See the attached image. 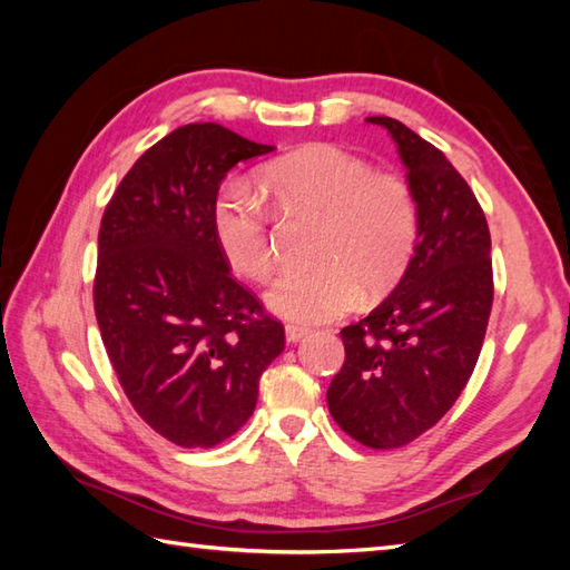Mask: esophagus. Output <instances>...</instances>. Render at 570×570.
<instances>
[{"mask_svg":"<svg viewBox=\"0 0 570 570\" xmlns=\"http://www.w3.org/2000/svg\"><path fill=\"white\" fill-rule=\"evenodd\" d=\"M306 335H308L306 325H296V323H288L286 325V341L288 343H298L301 337H306Z\"/></svg>","mask_w":570,"mask_h":570,"instance_id":"esophagus-1","label":"esophagus"}]
</instances>
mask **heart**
I'll list each match as a JSON object with an SVG mask.
<instances>
[{
  "mask_svg": "<svg viewBox=\"0 0 570 570\" xmlns=\"http://www.w3.org/2000/svg\"><path fill=\"white\" fill-rule=\"evenodd\" d=\"M264 184L292 210L323 217L313 269H286L266 292L282 318L323 323L360 301V286L382 294L396 284L419 235L416 198L404 178L335 144H311L264 168ZM213 229L227 264L252 282L276 266L262 198L247 184H227L213 205Z\"/></svg>",
  "mask_w": 570,
  "mask_h": 570,
  "instance_id": "obj_1",
  "label": "heart"
}]
</instances>
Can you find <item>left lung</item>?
Returning <instances> with one entry per match:
<instances>
[{
  "label": "left lung",
  "mask_w": 570,
  "mask_h": 570,
  "mask_svg": "<svg viewBox=\"0 0 570 570\" xmlns=\"http://www.w3.org/2000/svg\"><path fill=\"white\" fill-rule=\"evenodd\" d=\"M396 141L416 198L419 239L402 282L341 331L343 370L328 409L347 435L374 451L411 443L465 390L492 311L490 227L453 164L392 117H367Z\"/></svg>",
  "instance_id": "1"
}]
</instances>
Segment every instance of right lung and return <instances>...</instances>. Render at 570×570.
Here are the masks:
<instances>
[{"instance_id": "right-lung-1", "label": "right lung", "mask_w": 570, "mask_h": 570, "mask_svg": "<svg viewBox=\"0 0 570 570\" xmlns=\"http://www.w3.org/2000/svg\"><path fill=\"white\" fill-rule=\"evenodd\" d=\"M274 147L223 125L174 129L144 151L100 223L95 316L137 414L180 448H213L257 406L284 325L229 274L213 229L223 178Z\"/></svg>"}]
</instances>
